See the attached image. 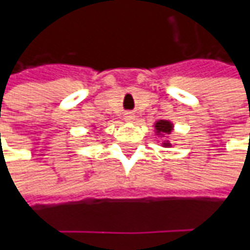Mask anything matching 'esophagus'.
I'll return each mask as SVG.
<instances>
[{"label": "esophagus", "mask_w": 250, "mask_h": 250, "mask_svg": "<svg viewBox=\"0 0 250 250\" xmlns=\"http://www.w3.org/2000/svg\"><path fill=\"white\" fill-rule=\"evenodd\" d=\"M124 118H125V121H133L135 120V115H133V114H130V112H128V114H125V117H124Z\"/></svg>", "instance_id": "esophagus-1"}]
</instances>
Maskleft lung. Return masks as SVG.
<instances>
[{
    "label": "left lung",
    "mask_w": 250,
    "mask_h": 250,
    "mask_svg": "<svg viewBox=\"0 0 250 250\" xmlns=\"http://www.w3.org/2000/svg\"><path fill=\"white\" fill-rule=\"evenodd\" d=\"M172 128H174V125L167 120H160L157 121L156 124H154V129H156V133L160 135V136H164V135H169L171 132H172ZM163 146H166V147H169L171 146V143L166 140L164 143H163Z\"/></svg>",
    "instance_id": "1"
}]
</instances>
